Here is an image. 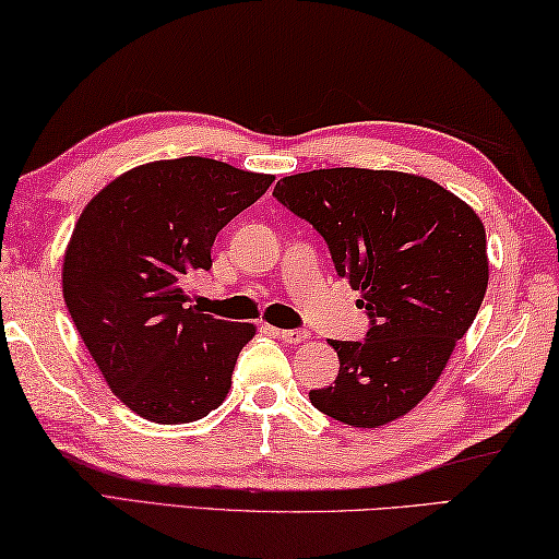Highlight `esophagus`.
<instances>
[{
	"instance_id": "34e87169",
	"label": "esophagus",
	"mask_w": 559,
	"mask_h": 559,
	"mask_svg": "<svg viewBox=\"0 0 559 559\" xmlns=\"http://www.w3.org/2000/svg\"><path fill=\"white\" fill-rule=\"evenodd\" d=\"M277 336L287 344H301L309 340V332H305V329H277Z\"/></svg>"
}]
</instances>
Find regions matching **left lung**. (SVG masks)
<instances>
[{
  "mask_svg": "<svg viewBox=\"0 0 559 559\" xmlns=\"http://www.w3.org/2000/svg\"><path fill=\"white\" fill-rule=\"evenodd\" d=\"M274 198L324 237L334 267L371 317L366 342H329L340 377L312 406L352 428L406 416L441 379L488 289L486 227L431 178L324 168L274 186Z\"/></svg>",
  "mask_w": 559,
  "mask_h": 559,
  "instance_id": "8db88e82",
  "label": "left lung"
}]
</instances>
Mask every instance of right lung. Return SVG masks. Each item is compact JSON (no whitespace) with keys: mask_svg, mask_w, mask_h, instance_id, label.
<instances>
[{"mask_svg":"<svg viewBox=\"0 0 559 559\" xmlns=\"http://www.w3.org/2000/svg\"><path fill=\"white\" fill-rule=\"evenodd\" d=\"M267 173L186 155L153 160L91 198L63 252V301L121 404L190 424L223 404L254 324L203 314L188 282L217 233L272 186Z\"/></svg>","mask_w":559,"mask_h":559,"instance_id":"1","label":"right lung"}]
</instances>
